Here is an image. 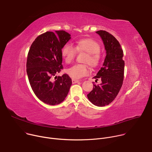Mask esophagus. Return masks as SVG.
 <instances>
[{
  "mask_svg": "<svg viewBox=\"0 0 152 152\" xmlns=\"http://www.w3.org/2000/svg\"><path fill=\"white\" fill-rule=\"evenodd\" d=\"M79 82V80H76V79H72V83H77V82Z\"/></svg>",
  "mask_w": 152,
  "mask_h": 152,
  "instance_id": "obj_1",
  "label": "esophagus"
}]
</instances>
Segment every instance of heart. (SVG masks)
Wrapping results in <instances>:
<instances>
[{"label": "heart", "mask_w": 152, "mask_h": 152, "mask_svg": "<svg viewBox=\"0 0 152 152\" xmlns=\"http://www.w3.org/2000/svg\"><path fill=\"white\" fill-rule=\"evenodd\" d=\"M99 43L91 38H85L78 40L76 46L70 43L65 45L61 49V54L65 61L68 64H72L75 59L78 53L85 52L83 59L85 64H78L67 70V74L73 79H77L86 76L90 73L88 64L92 67H97L102 60V55L100 51Z\"/></svg>", "instance_id": "b5f03b06"}]
</instances>
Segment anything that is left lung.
Returning <instances> with one entry per match:
<instances>
[{
    "label": "left lung",
    "instance_id": "obj_1",
    "mask_svg": "<svg viewBox=\"0 0 152 152\" xmlns=\"http://www.w3.org/2000/svg\"><path fill=\"white\" fill-rule=\"evenodd\" d=\"M102 38L106 56L103 67L93 78L102 80L100 84L93 83V90L87 94L89 100L97 106H104L111 103L118 95L124 79V61L123 51L118 40L105 31L96 32Z\"/></svg>",
    "mask_w": 152,
    "mask_h": 152
}]
</instances>
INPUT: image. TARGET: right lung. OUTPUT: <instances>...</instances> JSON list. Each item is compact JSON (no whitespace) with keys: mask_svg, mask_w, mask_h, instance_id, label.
<instances>
[{"mask_svg":"<svg viewBox=\"0 0 152 152\" xmlns=\"http://www.w3.org/2000/svg\"><path fill=\"white\" fill-rule=\"evenodd\" d=\"M71 38L63 30L38 36L29 49L26 72L35 96L45 103H61L68 94L72 81L67 74L56 76L62 69L61 49Z\"/></svg>","mask_w":152,"mask_h":152,"instance_id":"1","label":"right lung"}]
</instances>
